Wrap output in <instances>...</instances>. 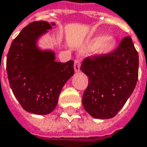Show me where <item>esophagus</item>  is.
<instances>
[{"instance_id": "34e87169", "label": "esophagus", "mask_w": 147, "mask_h": 147, "mask_svg": "<svg viewBox=\"0 0 147 147\" xmlns=\"http://www.w3.org/2000/svg\"><path fill=\"white\" fill-rule=\"evenodd\" d=\"M80 68H81V61H80V60H76L75 63H74L75 72H79L80 71Z\"/></svg>"}]
</instances>
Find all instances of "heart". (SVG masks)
Masks as SVG:
<instances>
[{"label": "heart", "instance_id": "1", "mask_svg": "<svg viewBox=\"0 0 147 147\" xmlns=\"http://www.w3.org/2000/svg\"><path fill=\"white\" fill-rule=\"evenodd\" d=\"M117 47V41L113 38L107 36H97L87 43L86 48L88 51L97 50L101 54H107L112 52Z\"/></svg>", "mask_w": 147, "mask_h": 147}]
</instances>
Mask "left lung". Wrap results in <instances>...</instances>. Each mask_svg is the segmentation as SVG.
Returning a JSON list of instances; mask_svg holds the SVG:
<instances>
[{
	"label": "left lung",
	"mask_w": 147,
	"mask_h": 147,
	"mask_svg": "<svg viewBox=\"0 0 147 147\" xmlns=\"http://www.w3.org/2000/svg\"><path fill=\"white\" fill-rule=\"evenodd\" d=\"M138 67L139 56L130 36L108 55L86 58L81 66L89 81L82 96L84 109L94 118L115 117L133 92Z\"/></svg>",
	"instance_id": "1"
}]
</instances>
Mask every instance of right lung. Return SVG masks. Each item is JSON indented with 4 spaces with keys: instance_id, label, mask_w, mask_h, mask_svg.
Listing matches in <instances>:
<instances>
[{
    "instance_id": "right-lung-1",
    "label": "right lung",
    "mask_w": 147,
    "mask_h": 147,
    "mask_svg": "<svg viewBox=\"0 0 147 147\" xmlns=\"http://www.w3.org/2000/svg\"><path fill=\"white\" fill-rule=\"evenodd\" d=\"M56 23L34 22L26 26L11 45L6 59L10 86L22 108L47 115L58 103L65 82L74 75V61H56L52 50H42L38 40Z\"/></svg>"
}]
</instances>
